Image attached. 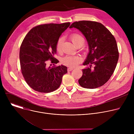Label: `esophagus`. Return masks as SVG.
Masks as SVG:
<instances>
[{"label": "esophagus", "instance_id": "1", "mask_svg": "<svg viewBox=\"0 0 134 134\" xmlns=\"http://www.w3.org/2000/svg\"><path fill=\"white\" fill-rule=\"evenodd\" d=\"M73 68H71V67H69V68H68V69H67V70H68V71H71L72 70H73Z\"/></svg>", "mask_w": 134, "mask_h": 134}]
</instances>
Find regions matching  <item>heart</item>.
Instances as JSON below:
<instances>
[{
	"label": "heart",
	"mask_w": 134,
	"mask_h": 134,
	"mask_svg": "<svg viewBox=\"0 0 134 134\" xmlns=\"http://www.w3.org/2000/svg\"><path fill=\"white\" fill-rule=\"evenodd\" d=\"M70 39L72 43L77 47L83 46L85 43L84 38L79 33H72L70 35ZM64 37H60L56 43L55 49L57 51L60 53L62 51V45L64 42ZM82 61L81 57L78 55H66L63 58V64L67 66L75 67L77 66Z\"/></svg>",
	"instance_id": "b5f03b06"
}]
</instances>
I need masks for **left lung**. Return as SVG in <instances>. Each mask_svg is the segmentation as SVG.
<instances>
[{
	"label": "left lung",
	"instance_id": "1",
	"mask_svg": "<svg viewBox=\"0 0 134 134\" xmlns=\"http://www.w3.org/2000/svg\"><path fill=\"white\" fill-rule=\"evenodd\" d=\"M79 29L85 36L89 53L83 63L90 66L83 69L79 84L85 88H96L106 83L113 74L119 59V51L115 38L100 23L81 21L69 27Z\"/></svg>",
	"mask_w": 134,
	"mask_h": 134
}]
</instances>
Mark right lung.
Instances as JSON below:
<instances>
[{"mask_svg": "<svg viewBox=\"0 0 134 134\" xmlns=\"http://www.w3.org/2000/svg\"><path fill=\"white\" fill-rule=\"evenodd\" d=\"M70 24L68 22L39 25L25 36L20 50L21 69L25 81L34 90L50 93L60 86L67 68L63 65L48 67L47 63L49 60L51 63L59 62L53 57L56 43Z\"/></svg>", "mask_w": 134, "mask_h": 134, "instance_id": "obj_1", "label": "right lung"}]
</instances>
